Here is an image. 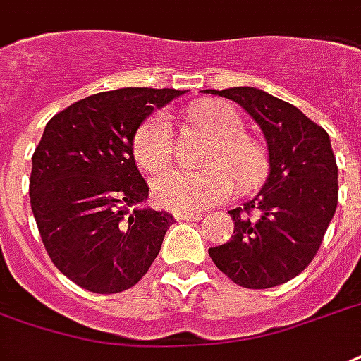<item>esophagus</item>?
<instances>
[{"mask_svg":"<svg viewBox=\"0 0 361 361\" xmlns=\"http://www.w3.org/2000/svg\"><path fill=\"white\" fill-rule=\"evenodd\" d=\"M173 218L176 220H201L202 214L197 212V210H176L173 212Z\"/></svg>","mask_w":361,"mask_h":361,"instance_id":"obj_1","label":"esophagus"}]
</instances>
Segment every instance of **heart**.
Returning <instances> with one entry per match:
<instances>
[{"mask_svg": "<svg viewBox=\"0 0 361 361\" xmlns=\"http://www.w3.org/2000/svg\"><path fill=\"white\" fill-rule=\"evenodd\" d=\"M195 122L216 137L207 173L168 170L151 183L154 201L173 210L204 208L226 201L235 181L241 189L256 188L266 176L268 159L264 147L245 135L241 114L226 103H208L193 111ZM173 153V128L166 113L147 118L133 137V157L147 173L168 168Z\"/></svg>", "mask_w": 361, "mask_h": 361, "instance_id": "1", "label": "heart"}]
</instances>
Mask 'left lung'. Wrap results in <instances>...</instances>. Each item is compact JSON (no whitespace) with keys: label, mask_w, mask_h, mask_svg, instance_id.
<instances>
[{"label":"left lung","mask_w":361,"mask_h":361,"mask_svg":"<svg viewBox=\"0 0 361 361\" xmlns=\"http://www.w3.org/2000/svg\"><path fill=\"white\" fill-rule=\"evenodd\" d=\"M231 99L262 128L269 173L260 193L229 210L235 229L208 248L221 274L245 289L290 281L319 250L338 201V168L327 132L287 101L256 87L207 90Z\"/></svg>","instance_id":"obj_1"}]
</instances>
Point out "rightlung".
I'll return each mask as SVG.
<instances>
[{
    "instance_id": "obj_1",
    "label": "right lung",
    "mask_w": 361,
    "mask_h": 361,
    "mask_svg": "<svg viewBox=\"0 0 361 361\" xmlns=\"http://www.w3.org/2000/svg\"><path fill=\"white\" fill-rule=\"evenodd\" d=\"M181 93H95L47 122L32 154V212L51 262L82 289L122 293L159 256L173 216L140 207L149 185L133 159V137L157 106Z\"/></svg>"
}]
</instances>
